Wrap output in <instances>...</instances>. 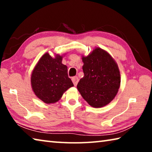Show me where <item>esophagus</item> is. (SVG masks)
Returning <instances> with one entry per match:
<instances>
[{"label":"esophagus","mask_w":152,"mask_h":152,"mask_svg":"<svg viewBox=\"0 0 152 152\" xmlns=\"http://www.w3.org/2000/svg\"><path fill=\"white\" fill-rule=\"evenodd\" d=\"M72 80L74 85V86H76L77 84H78V82L79 79H78V78L77 76H74V77H73L72 78Z\"/></svg>","instance_id":"1"}]
</instances>
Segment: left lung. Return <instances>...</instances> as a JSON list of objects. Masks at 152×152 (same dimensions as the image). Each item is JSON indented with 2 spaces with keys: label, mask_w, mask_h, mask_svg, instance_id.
Wrapping results in <instances>:
<instances>
[{
  "label": "left lung",
  "mask_w": 152,
  "mask_h": 152,
  "mask_svg": "<svg viewBox=\"0 0 152 152\" xmlns=\"http://www.w3.org/2000/svg\"><path fill=\"white\" fill-rule=\"evenodd\" d=\"M84 76L77 88L82 98L94 108L109 104L116 96L121 84L119 67L109 53L95 48L88 56H82Z\"/></svg>",
  "instance_id": "left-lung-1"
}]
</instances>
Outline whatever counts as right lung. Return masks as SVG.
I'll return each instance as SVG.
<instances>
[{
  "mask_svg": "<svg viewBox=\"0 0 152 152\" xmlns=\"http://www.w3.org/2000/svg\"><path fill=\"white\" fill-rule=\"evenodd\" d=\"M48 52L43 54L33 68L31 84L34 94L46 104L56 103L70 87L74 86L68 75V67L61 63L64 56Z\"/></svg>",
  "mask_w": 152,
  "mask_h": 152,
  "instance_id": "add662e5",
  "label": "right lung"
}]
</instances>
